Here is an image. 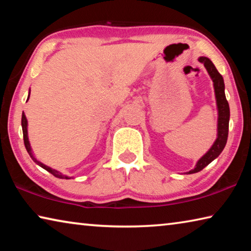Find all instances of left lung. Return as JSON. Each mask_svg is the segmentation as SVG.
I'll use <instances>...</instances> for the list:
<instances>
[{"label": "left lung", "mask_w": 251, "mask_h": 251, "mask_svg": "<svg viewBox=\"0 0 251 251\" xmlns=\"http://www.w3.org/2000/svg\"><path fill=\"white\" fill-rule=\"evenodd\" d=\"M198 61L202 63L206 67L208 74L214 82L216 101H217L218 108V127H217V139H216L214 145L203 155L201 159L197 161L196 166L194 169L189 171L187 174H195L201 172L205 168L207 165H209L212 160L220 155V152L226 146L228 138V128H229V117H230V110H229V104L225 95V83L223 76L219 74V72L216 69L215 65L208 57L201 56L198 58Z\"/></svg>", "instance_id": "1"}]
</instances>
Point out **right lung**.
Listing matches in <instances>:
<instances>
[{
    "label": "right lung",
    "instance_id": "add662e5",
    "mask_svg": "<svg viewBox=\"0 0 251 251\" xmlns=\"http://www.w3.org/2000/svg\"><path fill=\"white\" fill-rule=\"evenodd\" d=\"M28 97H29V94H28ZM28 97H27V100H28ZM22 129H23V138H24V145H25V148H26L28 155L31 156V158L34 160V163H36L37 165H39V166H41L42 168H44L45 171H48L49 173L52 174V175H54L55 177H57V178H64V179H70V177L63 175L62 173H59V172H57V171H55V169H52L50 167L46 166V165L42 164L41 161H39V160H37V159L35 158V157H34L33 152H32L31 145H29V142H28V137H27V120H26V117H25L24 113L22 114Z\"/></svg>",
    "mask_w": 251,
    "mask_h": 251
}]
</instances>
